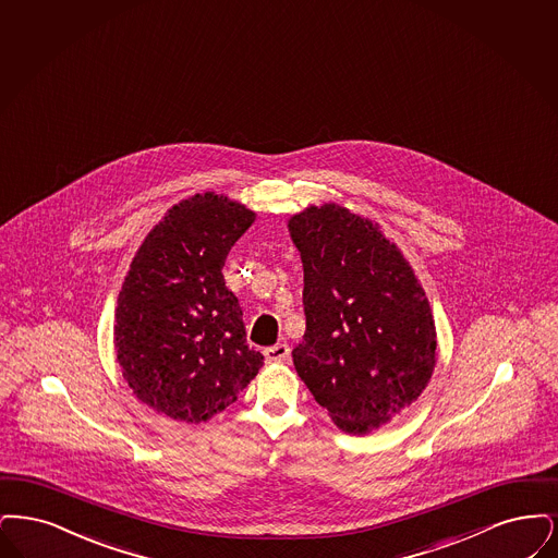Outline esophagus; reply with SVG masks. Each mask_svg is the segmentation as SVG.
<instances>
[{
    "instance_id": "esophagus-1",
    "label": "esophagus",
    "mask_w": 558,
    "mask_h": 558,
    "mask_svg": "<svg viewBox=\"0 0 558 558\" xmlns=\"http://www.w3.org/2000/svg\"><path fill=\"white\" fill-rule=\"evenodd\" d=\"M267 363H286L290 359V345L288 343H277L272 348L265 350Z\"/></svg>"
}]
</instances>
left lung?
Returning a JSON list of instances; mask_svg holds the SVG:
<instances>
[{
    "label": "left lung",
    "instance_id": "obj_1",
    "mask_svg": "<svg viewBox=\"0 0 558 558\" xmlns=\"http://www.w3.org/2000/svg\"><path fill=\"white\" fill-rule=\"evenodd\" d=\"M304 267V341L293 366L341 432L366 436L427 388L436 320L409 260L379 222L338 204L288 222Z\"/></svg>",
    "mask_w": 558,
    "mask_h": 558
}]
</instances>
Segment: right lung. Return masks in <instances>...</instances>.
<instances>
[{"label": "right lung", "mask_w": 558, "mask_h": 558, "mask_svg": "<svg viewBox=\"0 0 558 558\" xmlns=\"http://www.w3.org/2000/svg\"><path fill=\"white\" fill-rule=\"evenodd\" d=\"M254 220L227 195L181 199L147 233L124 277L117 363L133 393L174 421H210L265 361L245 343L240 302L222 277L229 250Z\"/></svg>", "instance_id": "add662e5"}]
</instances>
